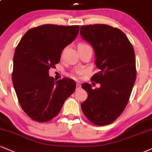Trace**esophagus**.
<instances>
[{"mask_svg": "<svg viewBox=\"0 0 152 152\" xmlns=\"http://www.w3.org/2000/svg\"><path fill=\"white\" fill-rule=\"evenodd\" d=\"M81 84H79V83H77L76 84V90H78V89H80L81 88Z\"/></svg>", "mask_w": 152, "mask_h": 152, "instance_id": "34e87169", "label": "esophagus"}]
</instances>
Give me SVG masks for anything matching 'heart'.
Listing matches in <instances>:
<instances>
[{
	"mask_svg": "<svg viewBox=\"0 0 152 152\" xmlns=\"http://www.w3.org/2000/svg\"><path fill=\"white\" fill-rule=\"evenodd\" d=\"M85 46H88V45H85V44H79V45H78V47H85ZM83 74V71H82V70H78V71H76V73H74V74H71V77L74 78H77L78 75H80V74Z\"/></svg>",
	"mask_w": 152,
	"mask_h": 152,
	"instance_id": "1",
	"label": "heart"
}]
</instances>
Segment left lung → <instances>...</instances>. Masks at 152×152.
<instances>
[{"label": "left lung", "instance_id": "8db88e82", "mask_svg": "<svg viewBox=\"0 0 152 152\" xmlns=\"http://www.w3.org/2000/svg\"><path fill=\"white\" fill-rule=\"evenodd\" d=\"M80 34L94 47L99 71L91 80L100 85L92 89L91 84H82L88 92L82 111L94 125H109L124 111L136 81L134 48L123 32L110 25H83Z\"/></svg>", "mask_w": 152, "mask_h": 152}]
</instances>
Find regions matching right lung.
<instances>
[{
  "label": "right lung",
  "instance_id": "right-lung-1",
  "mask_svg": "<svg viewBox=\"0 0 152 152\" xmlns=\"http://www.w3.org/2000/svg\"><path fill=\"white\" fill-rule=\"evenodd\" d=\"M78 32L79 25H43L27 31L16 47L12 83L20 105L33 120H52L74 92V80L64 78L56 81L49 70L60 61L63 49Z\"/></svg>",
  "mask_w": 152,
  "mask_h": 152
}]
</instances>
